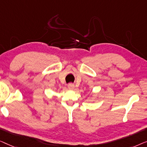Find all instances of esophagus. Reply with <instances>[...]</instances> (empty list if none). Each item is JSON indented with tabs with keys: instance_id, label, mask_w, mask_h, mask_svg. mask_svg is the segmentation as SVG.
Listing matches in <instances>:
<instances>
[{
	"instance_id": "esophagus-1",
	"label": "esophagus",
	"mask_w": 147,
	"mask_h": 147,
	"mask_svg": "<svg viewBox=\"0 0 147 147\" xmlns=\"http://www.w3.org/2000/svg\"><path fill=\"white\" fill-rule=\"evenodd\" d=\"M74 87H75V86H74L73 84L70 83V84H68V88H69V89H70V90H73Z\"/></svg>"
}]
</instances>
